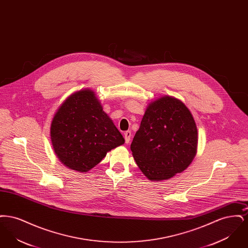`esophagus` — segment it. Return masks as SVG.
I'll return each mask as SVG.
<instances>
[{"label": "esophagus", "instance_id": "obj_1", "mask_svg": "<svg viewBox=\"0 0 248 248\" xmlns=\"http://www.w3.org/2000/svg\"><path fill=\"white\" fill-rule=\"evenodd\" d=\"M124 140H125V143L126 144H128L130 142V139H131V132L130 131H126V132H124Z\"/></svg>", "mask_w": 248, "mask_h": 248}]
</instances>
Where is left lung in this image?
Listing matches in <instances>:
<instances>
[{
  "label": "left lung",
  "instance_id": "8db88e82",
  "mask_svg": "<svg viewBox=\"0 0 248 248\" xmlns=\"http://www.w3.org/2000/svg\"><path fill=\"white\" fill-rule=\"evenodd\" d=\"M197 146V126L189 108L176 97L163 95L149 103L130 148L147 178L163 181L189 167Z\"/></svg>",
  "mask_w": 248,
  "mask_h": 248
}]
</instances>
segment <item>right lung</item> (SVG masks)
<instances>
[{"mask_svg": "<svg viewBox=\"0 0 248 248\" xmlns=\"http://www.w3.org/2000/svg\"><path fill=\"white\" fill-rule=\"evenodd\" d=\"M50 137L59 161L80 173L94 168L107 153L124 143L94 91L88 88L72 93L62 102L52 119Z\"/></svg>", "mask_w": 248, "mask_h": 248, "instance_id": "1", "label": "right lung"}]
</instances>
